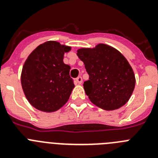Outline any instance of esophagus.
<instances>
[{"mask_svg": "<svg viewBox=\"0 0 158 158\" xmlns=\"http://www.w3.org/2000/svg\"><path fill=\"white\" fill-rule=\"evenodd\" d=\"M82 81H83V80H82V77L81 76L78 77L76 79V81L77 82L78 84H81L82 83Z\"/></svg>", "mask_w": 158, "mask_h": 158, "instance_id": "34e87169", "label": "esophagus"}]
</instances>
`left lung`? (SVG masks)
<instances>
[{
  "mask_svg": "<svg viewBox=\"0 0 158 158\" xmlns=\"http://www.w3.org/2000/svg\"><path fill=\"white\" fill-rule=\"evenodd\" d=\"M77 54L89 73L84 89L90 101L106 111L126 104L135 86V73L126 58L103 43L93 49H79Z\"/></svg>",
  "mask_w": 158,
  "mask_h": 158,
  "instance_id": "1",
  "label": "left lung"
}]
</instances>
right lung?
I'll return each instance as SVG.
<instances>
[{"label":"right lung","instance_id":"right-lung-1","mask_svg":"<svg viewBox=\"0 0 158 158\" xmlns=\"http://www.w3.org/2000/svg\"><path fill=\"white\" fill-rule=\"evenodd\" d=\"M69 51V47L48 41L36 47L25 61L22 89L36 109L53 112L69 100L74 84L69 76L70 66L64 63L63 58Z\"/></svg>","mask_w":158,"mask_h":158}]
</instances>
